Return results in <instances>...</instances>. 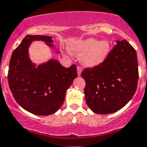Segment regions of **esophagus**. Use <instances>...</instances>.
Listing matches in <instances>:
<instances>
[{
  "label": "esophagus",
  "instance_id": "1",
  "mask_svg": "<svg viewBox=\"0 0 147 147\" xmlns=\"http://www.w3.org/2000/svg\"><path fill=\"white\" fill-rule=\"evenodd\" d=\"M82 67L80 66H78L77 67V74L78 76H80L81 75V72H82Z\"/></svg>",
  "mask_w": 147,
  "mask_h": 147
}]
</instances>
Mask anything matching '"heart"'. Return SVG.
I'll return each mask as SVG.
<instances>
[{
  "label": "heart",
  "mask_w": 147,
  "mask_h": 147,
  "mask_svg": "<svg viewBox=\"0 0 147 147\" xmlns=\"http://www.w3.org/2000/svg\"><path fill=\"white\" fill-rule=\"evenodd\" d=\"M111 45L108 40L98 41L88 38L72 45L71 51L74 54L82 56V63L88 67L98 66L108 57Z\"/></svg>",
  "instance_id": "heart-1"
}]
</instances>
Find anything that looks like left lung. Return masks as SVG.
I'll list each match as a JSON object with an SVG mask.
<instances>
[{"label": "left lung", "instance_id": "left-lung-1", "mask_svg": "<svg viewBox=\"0 0 147 147\" xmlns=\"http://www.w3.org/2000/svg\"><path fill=\"white\" fill-rule=\"evenodd\" d=\"M104 62L87 67L81 76L87 105L98 114H109L122 109L134 96L138 86V58L125 40L116 41Z\"/></svg>", "mask_w": 147, "mask_h": 147}]
</instances>
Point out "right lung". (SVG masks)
<instances>
[{
  "instance_id": "add662e5",
  "label": "right lung",
  "mask_w": 147,
  "mask_h": 147,
  "mask_svg": "<svg viewBox=\"0 0 147 147\" xmlns=\"http://www.w3.org/2000/svg\"><path fill=\"white\" fill-rule=\"evenodd\" d=\"M34 40L44 41L53 47L52 37L27 35L13 51L7 78L13 97L23 109L33 114L47 116L61 107L77 71L75 65L66 68L55 59L36 67L28 56L29 46Z\"/></svg>"
}]
</instances>
